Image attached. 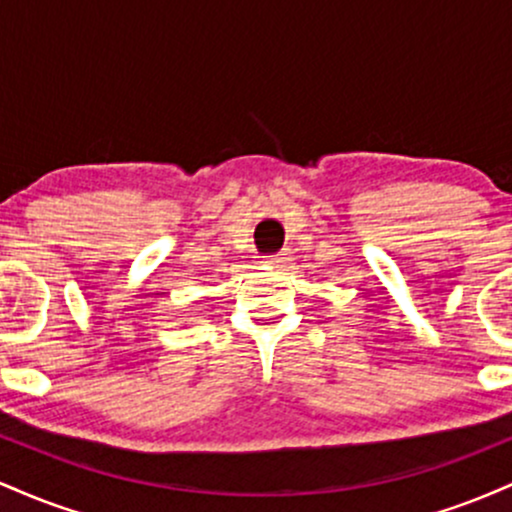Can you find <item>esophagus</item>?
I'll return each mask as SVG.
<instances>
[{
  "label": "esophagus",
  "mask_w": 512,
  "mask_h": 512,
  "mask_svg": "<svg viewBox=\"0 0 512 512\" xmlns=\"http://www.w3.org/2000/svg\"><path fill=\"white\" fill-rule=\"evenodd\" d=\"M264 264H267V267H272V269H281V267H286V264H289V255H286V252H279V255H267V257H264Z\"/></svg>",
  "instance_id": "1"
}]
</instances>
